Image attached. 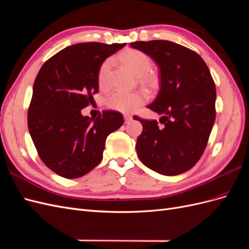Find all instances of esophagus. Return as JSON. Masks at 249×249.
<instances>
[{
	"label": "esophagus",
	"mask_w": 249,
	"mask_h": 249,
	"mask_svg": "<svg viewBox=\"0 0 249 249\" xmlns=\"http://www.w3.org/2000/svg\"><path fill=\"white\" fill-rule=\"evenodd\" d=\"M124 124H129L132 120V116L129 114H124Z\"/></svg>",
	"instance_id": "34e87169"
}]
</instances>
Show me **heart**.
<instances>
[{
	"instance_id": "obj_1",
	"label": "heart",
	"mask_w": 249,
	"mask_h": 249,
	"mask_svg": "<svg viewBox=\"0 0 249 249\" xmlns=\"http://www.w3.org/2000/svg\"><path fill=\"white\" fill-rule=\"evenodd\" d=\"M122 60L129 69L139 76L142 82L146 84H153L154 80L149 72L152 71V60L143 52L137 50H129L122 55ZM114 63L113 58H108L102 63L99 70V84L101 87L109 85L110 71ZM145 94L138 91H125V90L116 89L107 97V105L113 110L123 113H130L136 110L145 102Z\"/></svg>"
}]
</instances>
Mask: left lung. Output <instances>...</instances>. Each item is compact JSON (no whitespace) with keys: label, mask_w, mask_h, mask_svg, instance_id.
Returning <instances> with one entry per match:
<instances>
[{"label":"left lung","mask_w":249,"mask_h":249,"mask_svg":"<svg viewBox=\"0 0 249 249\" xmlns=\"http://www.w3.org/2000/svg\"><path fill=\"white\" fill-rule=\"evenodd\" d=\"M130 47L148 55L160 69V91L148 109L157 120L137 116L143 130L136 150L146 167L163 176L191 169L205 150L215 122L216 88L196 53L168 40L136 41Z\"/></svg>","instance_id":"left-lung-1"}]
</instances>
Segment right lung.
Wrapping results in <instances>:
<instances>
[{
    "mask_svg": "<svg viewBox=\"0 0 249 249\" xmlns=\"http://www.w3.org/2000/svg\"><path fill=\"white\" fill-rule=\"evenodd\" d=\"M125 43L83 42L58 52L44 63L33 85L28 127L40 159L65 178L85 176L103 159L109 135L124 124L122 113L96 118L81 110L99 90V70Z\"/></svg>",
    "mask_w": 249,
    "mask_h": 249,
    "instance_id": "right-lung-1",
    "label": "right lung"
}]
</instances>
